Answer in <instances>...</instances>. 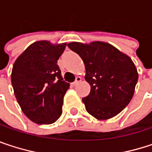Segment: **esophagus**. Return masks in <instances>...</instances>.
Masks as SVG:
<instances>
[{
    "mask_svg": "<svg viewBox=\"0 0 152 152\" xmlns=\"http://www.w3.org/2000/svg\"><path fill=\"white\" fill-rule=\"evenodd\" d=\"M81 81H82V77H80V76H77V77H76V81H75V82L72 83V85H73V86H76V85H77V84H78V83H79Z\"/></svg>",
    "mask_w": 152,
    "mask_h": 152,
    "instance_id": "obj_1",
    "label": "esophagus"
}]
</instances>
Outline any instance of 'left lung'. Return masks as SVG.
I'll list each match as a JSON object with an SVG mask.
<instances>
[{
  "instance_id": "left-lung-1",
  "label": "left lung",
  "mask_w": 152,
  "mask_h": 152,
  "mask_svg": "<svg viewBox=\"0 0 152 152\" xmlns=\"http://www.w3.org/2000/svg\"><path fill=\"white\" fill-rule=\"evenodd\" d=\"M68 46L85 65L90 94L83 99L86 111L98 120L120 113L133 98L138 80L137 69L129 56L109 43L71 42Z\"/></svg>"
}]
</instances>
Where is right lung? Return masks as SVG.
<instances>
[{
    "label": "right lung",
    "mask_w": 152,
    "mask_h": 152,
    "mask_svg": "<svg viewBox=\"0 0 152 152\" xmlns=\"http://www.w3.org/2000/svg\"><path fill=\"white\" fill-rule=\"evenodd\" d=\"M67 43L40 40L28 46L15 60L11 83L23 113L37 124H52L62 113L69 88L57 65Z\"/></svg>",
    "instance_id": "obj_1"
}]
</instances>
